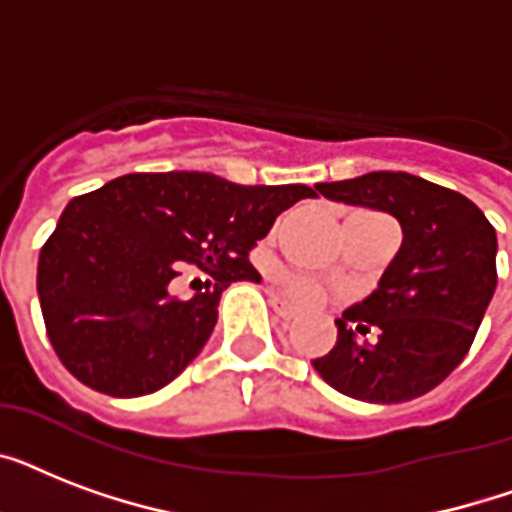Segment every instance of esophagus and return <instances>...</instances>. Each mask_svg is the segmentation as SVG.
<instances>
[{
	"label": "esophagus",
	"mask_w": 512,
	"mask_h": 512,
	"mask_svg": "<svg viewBox=\"0 0 512 512\" xmlns=\"http://www.w3.org/2000/svg\"><path fill=\"white\" fill-rule=\"evenodd\" d=\"M271 308L281 321H292L297 316L295 305H289L287 297L279 295V292H271Z\"/></svg>",
	"instance_id": "34e87169"
}]
</instances>
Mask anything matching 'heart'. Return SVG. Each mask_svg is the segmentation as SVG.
<instances>
[{
  "instance_id": "heart-1",
  "label": "heart",
  "mask_w": 512,
  "mask_h": 512,
  "mask_svg": "<svg viewBox=\"0 0 512 512\" xmlns=\"http://www.w3.org/2000/svg\"><path fill=\"white\" fill-rule=\"evenodd\" d=\"M289 292H292V297H295L297 303L313 305V303H319V300H321L319 287H316V284H311V281H303V279L292 281V287H289Z\"/></svg>"
}]
</instances>
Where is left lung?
<instances>
[{
	"mask_svg": "<svg viewBox=\"0 0 512 512\" xmlns=\"http://www.w3.org/2000/svg\"><path fill=\"white\" fill-rule=\"evenodd\" d=\"M316 191L350 207L388 212L404 239L372 295L335 319V348L313 358V369L366 404L425 396L465 358L492 303V223L462 193L409 172H369L319 183Z\"/></svg>",
	"mask_w": 512,
	"mask_h": 512,
	"instance_id": "left-lung-1",
	"label": "left lung"
}]
</instances>
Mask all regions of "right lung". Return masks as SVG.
Returning a JSON list of instances; mask_svg holds the SVG:
<instances>
[{
    "instance_id": "obj_1",
    "label": "right lung",
    "mask_w": 512,
    "mask_h": 512,
    "mask_svg": "<svg viewBox=\"0 0 512 512\" xmlns=\"http://www.w3.org/2000/svg\"><path fill=\"white\" fill-rule=\"evenodd\" d=\"M308 185H239L212 172H135L76 196L39 255L36 289L52 348L76 380L135 398L172 382L207 345L233 281H260L247 260ZM183 262L213 276L172 298Z\"/></svg>"
}]
</instances>
